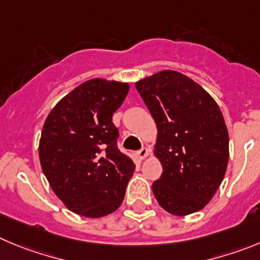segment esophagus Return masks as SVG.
Wrapping results in <instances>:
<instances>
[{
	"label": "esophagus",
	"instance_id": "obj_1",
	"mask_svg": "<svg viewBox=\"0 0 260 260\" xmlns=\"http://www.w3.org/2000/svg\"><path fill=\"white\" fill-rule=\"evenodd\" d=\"M137 155L140 159H145V157L149 155V149H146V147H142V149H140L137 151Z\"/></svg>",
	"mask_w": 260,
	"mask_h": 260
}]
</instances>
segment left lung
Listing matches in <instances>:
<instances>
[{"instance_id":"8db88e82","label":"left lung","mask_w":260,"mask_h":260,"mask_svg":"<svg viewBox=\"0 0 260 260\" xmlns=\"http://www.w3.org/2000/svg\"><path fill=\"white\" fill-rule=\"evenodd\" d=\"M157 127L155 155L163 173L152 183L160 207L174 215L203 209L229 163V132L217 103L203 87L174 70L136 83Z\"/></svg>"}]
</instances>
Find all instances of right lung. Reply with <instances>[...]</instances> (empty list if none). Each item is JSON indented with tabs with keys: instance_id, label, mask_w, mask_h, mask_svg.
<instances>
[{
	"instance_id": "right-lung-1",
	"label": "right lung",
	"mask_w": 260,
	"mask_h": 260,
	"mask_svg": "<svg viewBox=\"0 0 260 260\" xmlns=\"http://www.w3.org/2000/svg\"><path fill=\"white\" fill-rule=\"evenodd\" d=\"M129 86L91 79L57 103L43 125L41 167L57 198L77 214L100 218L115 212L136 166L118 149L113 114Z\"/></svg>"
}]
</instances>
